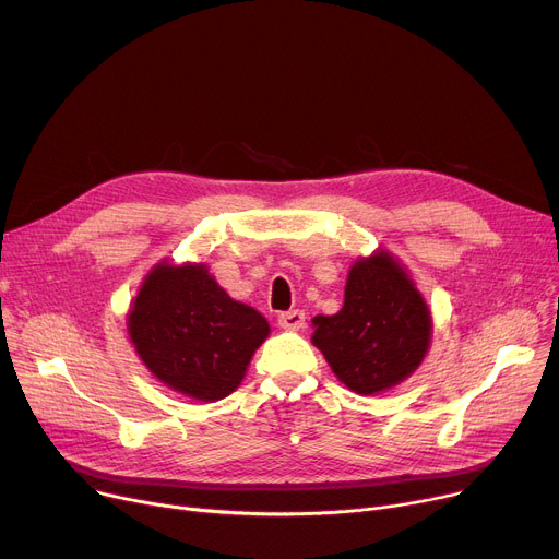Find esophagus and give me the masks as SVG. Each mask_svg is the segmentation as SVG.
I'll list each match as a JSON object with an SVG mask.
<instances>
[{
  "label": "esophagus",
  "mask_w": 559,
  "mask_h": 559,
  "mask_svg": "<svg viewBox=\"0 0 559 559\" xmlns=\"http://www.w3.org/2000/svg\"><path fill=\"white\" fill-rule=\"evenodd\" d=\"M278 326L285 331H299L306 326V312L304 310H289L278 314Z\"/></svg>",
  "instance_id": "34e87169"
}]
</instances>
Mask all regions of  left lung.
Instances as JSON below:
<instances>
[{"label": "left lung", "mask_w": 559, "mask_h": 559, "mask_svg": "<svg viewBox=\"0 0 559 559\" xmlns=\"http://www.w3.org/2000/svg\"><path fill=\"white\" fill-rule=\"evenodd\" d=\"M312 344L342 383L383 392L413 373L430 342V312L415 283L388 253L354 264L337 314L312 319Z\"/></svg>", "instance_id": "obj_1"}]
</instances>
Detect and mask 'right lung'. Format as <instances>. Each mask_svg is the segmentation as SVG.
<instances>
[{"label": "right lung", "mask_w": 559, "mask_h": 559, "mask_svg": "<svg viewBox=\"0 0 559 559\" xmlns=\"http://www.w3.org/2000/svg\"><path fill=\"white\" fill-rule=\"evenodd\" d=\"M129 335L167 388L219 401L240 385L270 324L251 306L233 301L203 264H158L131 308Z\"/></svg>", "instance_id": "obj_1"}]
</instances>
